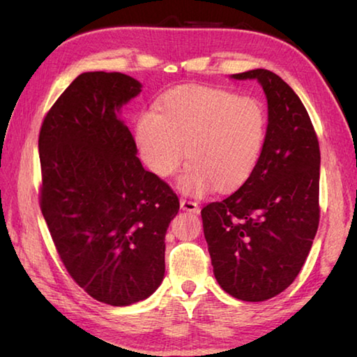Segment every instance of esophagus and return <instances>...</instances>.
Wrapping results in <instances>:
<instances>
[{"label":"esophagus","instance_id":"1","mask_svg":"<svg viewBox=\"0 0 357 357\" xmlns=\"http://www.w3.org/2000/svg\"><path fill=\"white\" fill-rule=\"evenodd\" d=\"M181 209L187 211V213H198V209H200V206H198V203L192 202V200H187V198H181Z\"/></svg>","mask_w":357,"mask_h":357}]
</instances>
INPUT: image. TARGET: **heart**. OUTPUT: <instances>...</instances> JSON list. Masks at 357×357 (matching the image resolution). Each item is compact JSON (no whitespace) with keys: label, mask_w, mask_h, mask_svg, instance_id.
Masks as SVG:
<instances>
[{"label":"heart","mask_w":357,"mask_h":357,"mask_svg":"<svg viewBox=\"0 0 357 357\" xmlns=\"http://www.w3.org/2000/svg\"><path fill=\"white\" fill-rule=\"evenodd\" d=\"M264 138L259 100L197 84L168 91L157 112L143 113L137 123L140 155L157 176H172L187 154L190 162L178 185L193 195L213 185L217 190L243 185L255 170Z\"/></svg>","instance_id":"1"}]
</instances>
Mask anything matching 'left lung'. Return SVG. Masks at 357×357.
Wrapping results in <instances>:
<instances>
[{"label":"left lung","instance_id":"obj_1","mask_svg":"<svg viewBox=\"0 0 357 357\" xmlns=\"http://www.w3.org/2000/svg\"><path fill=\"white\" fill-rule=\"evenodd\" d=\"M255 78L268 99V129L250 178L202 209L219 285L233 298L271 299L291 285L319 223V144L309 113L291 88L266 69Z\"/></svg>","mask_w":357,"mask_h":357}]
</instances>
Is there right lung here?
<instances>
[{"label": "right lung", "mask_w": 357, "mask_h": 357, "mask_svg": "<svg viewBox=\"0 0 357 357\" xmlns=\"http://www.w3.org/2000/svg\"><path fill=\"white\" fill-rule=\"evenodd\" d=\"M142 84L119 72H84L39 132V203L64 268L91 298L123 307L146 299L165 274V233L176 193L144 170L118 118Z\"/></svg>", "instance_id": "obj_1"}]
</instances>
